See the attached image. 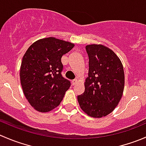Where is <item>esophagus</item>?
<instances>
[{
	"mask_svg": "<svg viewBox=\"0 0 146 146\" xmlns=\"http://www.w3.org/2000/svg\"><path fill=\"white\" fill-rule=\"evenodd\" d=\"M77 82H78L77 79H74V80H72L71 83H72V85H76V83H77Z\"/></svg>",
	"mask_w": 146,
	"mask_h": 146,
	"instance_id": "esophagus-1",
	"label": "esophagus"
}]
</instances>
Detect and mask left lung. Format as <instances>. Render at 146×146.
<instances>
[{
  "mask_svg": "<svg viewBox=\"0 0 146 146\" xmlns=\"http://www.w3.org/2000/svg\"><path fill=\"white\" fill-rule=\"evenodd\" d=\"M89 58L85 91L78 96L82 111L95 118L105 117L118 105L124 88L123 65L115 53L102 44L85 46Z\"/></svg>",
  "mask_w": 146,
  "mask_h": 146,
  "instance_id": "left-lung-1",
  "label": "left lung"
}]
</instances>
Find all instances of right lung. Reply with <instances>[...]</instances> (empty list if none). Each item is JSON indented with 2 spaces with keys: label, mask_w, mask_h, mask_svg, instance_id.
Masks as SVG:
<instances>
[{
  "label": "right lung",
  "mask_w": 146,
  "mask_h": 146,
  "mask_svg": "<svg viewBox=\"0 0 146 146\" xmlns=\"http://www.w3.org/2000/svg\"><path fill=\"white\" fill-rule=\"evenodd\" d=\"M74 44L48 37L32 44L20 67V82L25 96L36 111L47 112L59 105L70 82L61 75V57Z\"/></svg>",
  "instance_id": "obj_1"
}]
</instances>
